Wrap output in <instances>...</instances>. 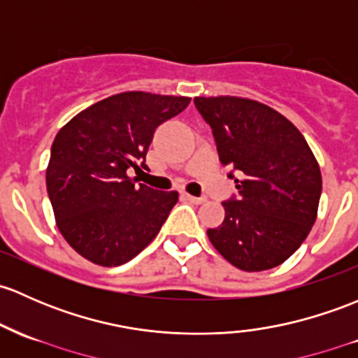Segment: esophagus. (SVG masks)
<instances>
[{
  "label": "esophagus",
  "mask_w": 358,
  "mask_h": 358,
  "mask_svg": "<svg viewBox=\"0 0 358 358\" xmlns=\"http://www.w3.org/2000/svg\"><path fill=\"white\" fill-rule=\"evenodd\" d=\"M185 199H187V201H190L192 204H197V206L204 204V202L208 201L206 197H194V195H190V194H185Z\"/></svg>",
  "instance_id": "esophagus-1"
}]
</instances>
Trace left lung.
<instances>
[{"label":"left lung","instance_id":"1","mask_svg":"<svg viewBox=\"0 0 358 358\" xmlns=\"http://www.w3.org/2000/svg\"><path fill=\"white\" fill-rule=\"evenodd\" d=\"M194 103L238 189V197L223 202L221 227L208 229L210 243L242 271L276 268L315 223L322 190L317 161L299 129L266 104L235 96Z\"/></svg>","mask_w":358,"mask_h":358}]
</instances>
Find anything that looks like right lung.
Returning <instances> with one entry per match:
<instances>
[{
    "instance_id": "1",
    "label": "right lung",
    "mask_w": 358,
    "mask_h": 358,
    "mask_svg": "<svg viewBox=\"0 0 358 358\" xmlns=\"http://www.w3.org/2000/svg\"><path fill=\"white\" fill-rule=\"evenodd\" d=\"M190 97L122 92L70 120L51 145L48 195L56 224L75 252L113 268L156 238L178 192L137 183L154 131L189 106Z\"/></svg>"
}]
</instances>
